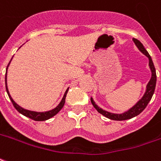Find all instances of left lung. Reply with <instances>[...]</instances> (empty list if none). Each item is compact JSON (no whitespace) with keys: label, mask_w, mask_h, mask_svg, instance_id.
Returning <instances> with one entry per match:
<instances>
[{"label":"left lung","mask_w":161,"mask_h":161,"mask_svg":"<svg viewBox=\"0 0 161 161\" xmlns=\"http://www.w3.org/2000/svg\"><path fill=\"white\" fill-rule=\"evenodd\" d=\"M132 40L134 42V43L136 44V46L138 47V49H139L144 55H146V56L148 57V59H149V66H150V69H151L152 71V77L151 79H150V81H149V83L147 84V91H146V93L144 94L143 97L139 100V102H138L133 107H131L129 111L124 112V113H121V114H115V113H111V112L104 111L103 109H101V108L98 107V106L95 104V102L93 101V99L91 98L92 104H93V106L95 107V109H96L97 111L99 112V113H101L102 115H104V117L110 119L119 120V121H121V120L130 119L131 118H134L136 116H138L139 113H141V112H143L144 110H145V108L147 107V105L148 104V103L150 102L152 97H153V93H154L157 77H156V70H155L154 65H153V60H152V58L151 57H150L149 53L147 51V49L144 48L143 44H142L139 40L135 39V38H133Z\"/></svg>","instance_id":"obj_1"}]
</instances>
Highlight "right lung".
I'll return each mask as SVG.
<instances>
[{
	"instance_id": "1",
	"label": "right lung",
	"mask_w": 161,
	"mask_h": 161,
	"mask_svg": "<svg viewBox=\"0 0 161 161\" xmlns=\"http://www.w3.org/2000/svg\"><path fill=\"white\" fill-rule=\"evenodd\" d=\"M10 64V62H9ZM8 64V65H9ZM8 67H7V70H8ZM5 84H6V91L8 92V95L9 97L10 100H11V102H12V104L14 105V107L17 110L18 112H20L21 114L22 115L26 116V117H28V118H30L31 119L35 120V121H44V120H47L50 119V118H52L55 115H57L58 112H60V110H61L62 108L64 107V105L65 103V97H66V95H67V92H68V90L69 89H67V91L65 92L64 93V96L63 97V99L60 102V104L57 105V107L54 108L53 110H51V111H49V112H32V111H29V110H26V109H23L21 106H19L15 102H14V100L12 99V97L10 96L9 92H8V86H7V73H6V76H5Z\"/></svg>"
}]
</instances>
